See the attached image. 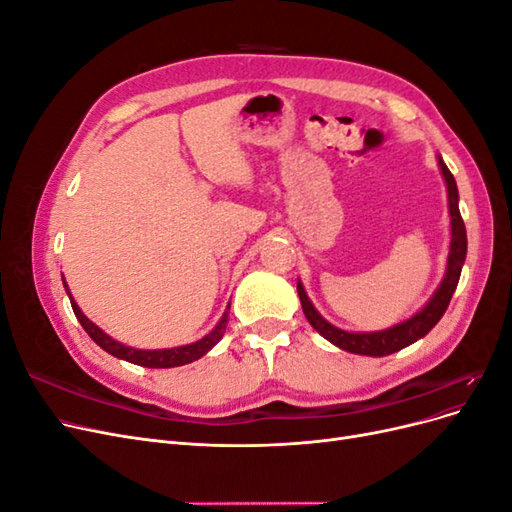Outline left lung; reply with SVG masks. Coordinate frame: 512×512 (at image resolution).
<instances>
[{
	"label": "left lung",
	"mask_w": 512,
	"mask_h": 512,
	"mask_svg": "<svg viewBox=\"0 0 512 512\" xmlns=\"http://www.w3.org/2000/svg\"><path fill=\"white\" fill-rule=\"evenodd\" d=\"M438 164H440V170H442L444 181H446V190H448V211H451V252H448V265H446L444 280H442L440 288L436 290V294L431 297V301L421 309V312L412 316L410 320L401 322V324H397V327H391L386 331L348 333V331L333 327L331 322L324 320L316 312L312 301L307 299L305 288L301 286V282L297 284L305 318L324 339H329V342L335 344L337 348H342L346 352H354V354H367V356L393 354L401 348L414 344L416 339L425 337L433 327H436L438 320L444 316L448 303H451L453 292L459 284L461 267H463V260H466V252H468V237H466V224H463V220H461L459 205H457L459 192H457L455 177L451 175V170L446 168L442 158H438Z\"/></svg>",
	"instance_id": "8db88e82"
}]
</instances>
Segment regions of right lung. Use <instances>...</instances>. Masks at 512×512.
Wrapping results in <instances>:
<instances>
[{
  "label": "right lung",
  "mask_w": 512,
  "mask_h": 512,
  "mask_svg": "<svg viewBox=\"0 0 512 512\" xmlns=\"http://www.w3.org/2000/svg\"><path fill=\"white\" fill-rule=\"evenodd\" d=\"M64 286H66V282H64ZM66 290H68V286H66ZM68 297H70V290H68ZM70 303H72V309H74V316L79 318V322L83 324V329L87 331V335L94 339V342L102 350H106L108 354H113V356H117V359H123L128 363L141 365V367H156V369L188 365L192 361H198L203 354H207L224 337L226 322H228V307H230V305L226 307V312H224L222 320L218 322V327H215L209 335H205L203 339H198V342H194L190 346H179V348H168V350H136V348H128V346L115 342V339L108 337L102 329H98L96 324L81 312L79 305L74 303L72 297H70Z\"/></svg>",
  "instance_id": "obj_1"
}]
</instances>
